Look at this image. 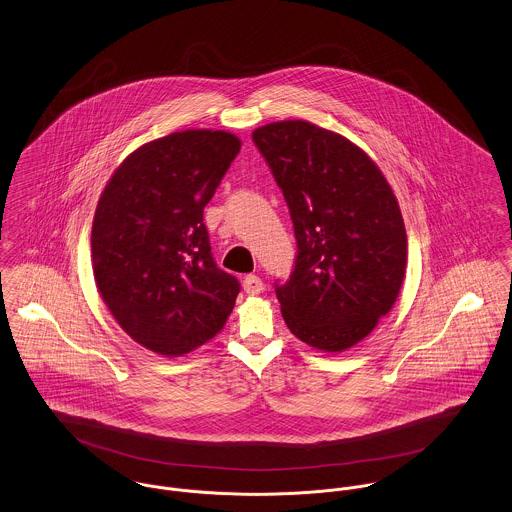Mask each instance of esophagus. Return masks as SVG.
Returning a JSON list of instances; mask_svg holds the SVG:
<instances>
[{"instance_id": "1", "label": "esophagus", "mask_w": 512, "mask_h": 512, "mask_svg": "<svg viewBox=\"0 0 512 512\" xmlns=\"http://www.w3.org/2000/svg\"><path fill=\"white\" fill-rule=\"evenodd\" d=\"M242 288H244V292L248 293V295H258V293L264 290V284H262V280L258 276L250 274V276H246L242 280Z\"/></svg>"}]
</instances>
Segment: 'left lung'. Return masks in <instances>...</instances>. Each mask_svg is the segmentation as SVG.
Here are the masks:
<instances>
[{
	"mask_svg": "<svg viewBox=\"0 0 512 512\" xmlns=\"http://www.w3.org/2000/svg\"><path fill=\"white\" fill-rule=\"evenodd\" d=\"M252 140L284 191L295 268L276 286L293 335L321 353L368 337L398 299L408 238L398 199L363 147L307 120L260 126Z\"/></svg>",
	"mask_w": 512,
	"mask_h": 512,
	"instance_id": "obj_1",
	"label": "left lung"
}]
</instances>
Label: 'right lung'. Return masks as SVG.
Segmentation results:
<instances>
[{
  "instance_id": "obj_1",
  "label": "right lung",
  "mask_w": 512,
  "mask_h": 512,
  "mask_svg": "<svg viewBox=\"0 0 512 512\" xmlns=\"http://www.w3.org/2000/svg\"><path fill=\"white\" fill-rule=\"evenodd\" d=\"M242 142L181 130L134 149L92 220V272L118 325L147 351L185 357L217 337L240 284L211 256L203 209Z\"/></svg>"
}]
</instances>
